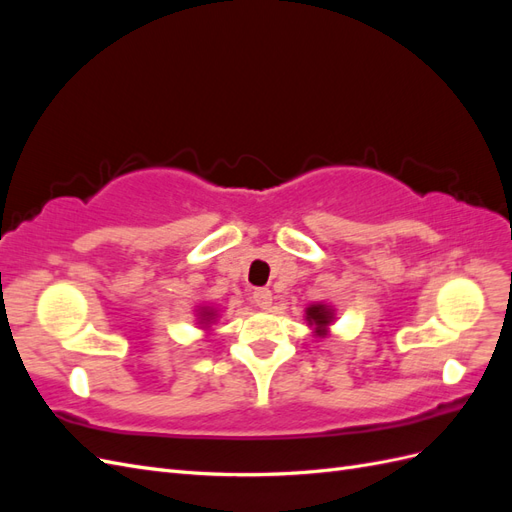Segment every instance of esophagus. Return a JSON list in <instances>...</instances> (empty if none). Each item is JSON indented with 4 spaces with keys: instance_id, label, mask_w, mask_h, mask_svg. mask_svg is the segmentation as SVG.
I'll use <instances>...</instances> for the list:
<instances>
[{
    "instance_id": "34e87169",
    "label": "esophagus",
    "mask_w": 512,
    "mask_h": 512,
    "mask_svg": "<svg viewBox=\"0 0 512 512\" xmlns=\"http://www.w3.org/2000/svg\"><path fill=\"white\" fill-rule=\"evenodd\" d=\"M252 299H254V303H256L258 307L269 309V307H271V301H273V294H271L269 288H256V290L252 292Z\"/></svg>"
}]
</instances>
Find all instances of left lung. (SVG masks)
<instances>
[{
	"label": "left lung",
	"instance_id": "1",
	"mask_svg": "<svg viewBox=\"0 0 512 512\" xmlns=\"http://www.w3.org/2000/svg\"><path fill=\"white\" fill-rule=\"evenodd\" d=\"M307 316L309 318H312L316 324H318V327H324V324H327L329 322V312H327V307H322V305H314V307H309L307 309Z\"/></svg>",
	"mask_w": 512,
	"mask_h": 512
}]
</instances>
